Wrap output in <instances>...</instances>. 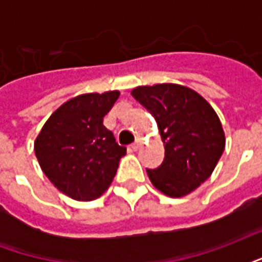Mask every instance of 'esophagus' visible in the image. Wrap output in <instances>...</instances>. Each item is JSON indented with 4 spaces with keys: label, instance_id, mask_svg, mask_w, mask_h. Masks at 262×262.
I'll return each instance as SVG.
<instances>
[{
    "label": "esophagus",
    "instance_id": "obj_1",
    "mask_svg": "<svg viewBox=\"0 0 262 262\" xmlns=\"http://www.w3.org/2000/svg\"><path fill=\"white\" fill-rule=\"evenodd\" d=\"M140 148H142V142H140V140H137V142H135L132 144V150H133V151H137V150H140Z\"/></svg>",
    "mask_w": 262,
    "mask_h": 262
}]
</instances>
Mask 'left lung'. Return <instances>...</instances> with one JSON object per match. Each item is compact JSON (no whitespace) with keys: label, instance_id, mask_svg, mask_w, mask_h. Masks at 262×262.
I'll list each match as a JSON object with an SVG mask.
<instances>
[{"label":"left lung","instance_id":"obj_1","mask_svg":"<svg viewBox=\"0 0 262 262\" xmlns=\"http://www.w3.org/2000/svg\"><path fill=\"white\" fill-rule=\"evenodd\" d=\"M132 95L153 115L164 143V161L147 170L150 181L165 196H187L212 176L225 151L219 116L202 95L180 84L140 85Z\"/></svg>","mask_w":262,"mask_h":262}]
</instances>
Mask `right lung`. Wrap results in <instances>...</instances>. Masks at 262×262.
<instances>
[{"mask_svg":"<svg viewBox=\"0 0 262 262\" xmlns=\"http://www.w3.org/2000/svg\"><path fill=\"white\" fill-rule=\"evenodd\" d=\"M119 91L90 92L71 98L54 111L35 140L40 168L60 192L88 202L114 181L126 147L103 126Z\"/></svg>","mask_w":262,"mask_h":262,"instance_id":"obj_1","label":"right lung"}]
</instances>
